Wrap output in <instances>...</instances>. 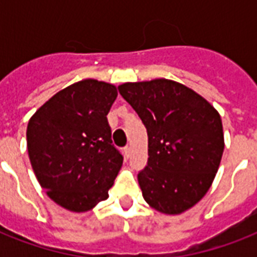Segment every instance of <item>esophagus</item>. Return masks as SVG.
<instances>
[{
  "mask_svg": "<svg viewBox=\"0 0 257 257\" xmlns=\"http://www.w3.org/2000/svg\"><path fill=\"white\" fill-rule=\"evenodd\" d=\"M124 152H125V156H126V159H128V157H131V153H132V148H131L129 145H126V147L124 148Z\"/></svg>",
  "mask_w": 257,
  "mask_h": 257,
  "instance_id": "esophagus-1",
  "label": "esophagus"
}]
</instances>
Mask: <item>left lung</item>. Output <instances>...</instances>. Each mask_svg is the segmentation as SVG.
I'll use <instances>...</instances> for the list:
<instances>
[{"label": "left lung", "instance_id": "1", "mask_svg": "<svg viewBox=\"0 0 257 257\" xmlns=\"http://www.w3.org/2000/svg\"><path fill=\"white\" fill-rule=\"evenodd\" d=\"M118 92L148 133V163L137 175L143 197L163 213L187 211L203 199L219 169L220 114L192 89L165 78L125 82Z\"/></svg>", "mask_w": 257, "mask_h": 257}]
</instances>
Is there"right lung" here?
Wrapping results in <instances>:
<instances>
[{
    "mask_svg": "<svg viewBox=\"0 0 257 257\" xmlns=\"http://www.w3.org/2000/svg\"><path fill=\"white\" fill-rule=\"evenodd\" d=\"M112 84L82 80L56 93L29 120L28 152L38 183L58 205L85 212L108 199L124 157L106 114Z\"/></svg>",
    "mask_w": 257,
    "mask_h": 257,
    "instance_id": "1",
    "label": "right lung"
}]
</instances>
